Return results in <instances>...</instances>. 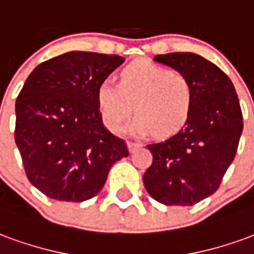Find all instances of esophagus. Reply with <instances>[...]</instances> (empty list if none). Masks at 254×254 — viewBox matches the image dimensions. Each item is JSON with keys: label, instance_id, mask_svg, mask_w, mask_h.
<instances>
[{"label": "esophagus", "instance_id": "1", "mask_svg": "<svg viewBox=\"0 0 254 254\" xmlns=\"http://www.w3.org/2000/svg\"><path fill=\"white\" fill-rule=\"evenodd\" d=\"M140 147H141V145L138 143H132V141L127 143V149H129V152H134V151L137 148H140Z\"/></svg>", "mask_w": 254, "mask_h": 254}]
</instances>
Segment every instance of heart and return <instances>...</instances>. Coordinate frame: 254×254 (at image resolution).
I'll return each mask as SVG.
<instances>
[{"mask_svg": "<svg viewBox=\"0 0 254 254\" xmlns=\"http://www.w3.org/2000/svg\"><path fill=\"white\" fill-rule=\"evenodd\" d=\"M193 102L194 92L187 76L147 60L127 65L118 84L106 78L96 88L102 121L111 132L120 130L134 109L137 116L125 127L133 136L174 134L189 120Z\"/></svg>", "mask_w": 254, "mask_h": 254, "instance_id": "heart-1", "label": "heart"}]
</instances>
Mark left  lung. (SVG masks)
I'll use <instances>...</instances> for the list:
<instances>
[{"label":"left lung","instance_id":"1","mask_svg":"<svg viewBox=\"0 0 254 254\" xmlns=\"http://www.w3.org/2000/svg\"><path fill=\"white\" fill-rule=\"evenodd\" d=\"M190 81V117L174 136L147 145L154 156L143 177L149 196L166 205H193L212 193L234 160L244 129L240 100L231 80L194 53L154 57Z\"/></svg>","mask_w":254,"mask_h":254}]
</instances>
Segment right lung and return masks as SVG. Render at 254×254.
Instances as JSON below:
<instances>
[{"mask_svg": "<svg viewBox=\"0 0 254 254\" xmlns=\"http://www.w3.org/2000/svg\"><path fill=\"white\" fill-rule=\"evenodd\" d=\"M125 58L67 52L31 72L16 100L14 141L30 182L54 200L84 201L129 155L103 125L96 88Z\"/></svg>", "mask_w": 254, "mask_h": 254, "instance_id": "1", "label": "right lung"}]
</instances>
